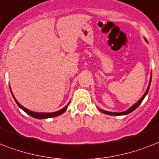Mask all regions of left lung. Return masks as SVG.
<instances>
[{
  "instance_id": "8db88e82",
  "label": "left lung",
  "mask_w": 159,
  "mask_h": 159,
  "mask_svg": "<svg viewBox=\"0 0 159 159\" xmlns=\"http://www.w3.org/2000/svg\"><path fill=\"white\" fill-rule=\"evenodd\" d=\"M145 39V41L148 43V41L146 40V39ZM151 79H152V73H151V76H150V81H149V83H148V88H147V90H146V92H144V94L142 96V97H141L140 99L139 100L138 102H136L135 104H134L133 106H131L130 108H129L127 111H123V112H111V111H104V110H102V109L99 108L100 111L101 112H102V113L104 114H106V115H109V116H124V115H127V114H129L130 112H132V111H134V110H135L137 107H138L139 105L142 103V102L143 101V99H144V97H146V95L148 94V90H149V87H150V83H151Z\"/></svg>"
}]
</instances>
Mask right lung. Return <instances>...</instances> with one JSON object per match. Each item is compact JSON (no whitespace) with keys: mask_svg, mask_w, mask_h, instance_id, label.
<instances>
[{"mask_svg":"<svg viewBox=\"0 0 159 159\" xmlns=\"http://www.w3.org/2000/svg\"><path fill=\"white\" fill-rule=\"evenodd\" d=\"M10 89H11V94H12V97H13L14 100H15V102H16V104L18 105V106L20 107V109H22L25 112H26V113L28 114L29 116H32V117H34V118L35 119H47V118H52V117H55V116H59V115H61V114L64 113L65 111H66V110H67V106H68V105H69V103L66 106H64L63 108L61 109V110H59V111H55V112H50V113H47V112H34V111H30V110H28V109H26L25 107H24L22 105H20V103L18 102V101L16 99V97H15V96L13 95V93H12V91H11V87H10Z\"/></svg>","mask_w":159,"mask_h":159,"instance_id":"add662e5","label":"right lung"}]
</instances>
